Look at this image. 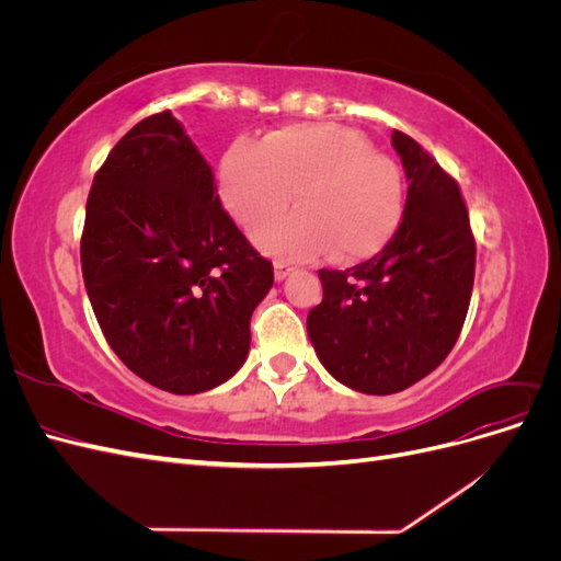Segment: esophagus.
Returning <instances> with one entry per match:
<instances>
[{
    "mask_svg": "<svg viewBox=\"0 0 561 561\" xmlns=\"http://www.w3.org/2000/svg\"><path fill=\"white\" fill-rule=\"evenodd\" d=\"M290 274H293V266H287V264H283V262H276V264H274V278H276V280H285Z\"/></svg>",
    "mask_w": 561,
    "mask_h": 561,
    "instance_id": "obj_1",
    "label": "esophagus"
}]
</instances>
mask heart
<instances>
[{
	"label": "heart",
	"mask_w": 561,
	"mask_h": 561,
	"mask_svg": "<svg viewBox=\"0 0 561 561\" xmlns=\"http://www.w3.org/2000/svg\"><path fill=\"white\" fill-rule=\"evenodd\" d=\"M298 210L254 233L283 260L358 262L379 252L404 210L402 171L342 124H290L260 145L233 142L219 163V198L243 229L277 214L289 196Z\"/></svg>",
	"instance_id": "heart-1"
}]
</instances>
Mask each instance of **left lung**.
I'll list each match as a JSON object with an SVG mask.
<instances>
[{
    "label": "left lung",
    "mask_w": 561,
    "mask_h": 561,
    "mask_svg": "<svg viewBox=\"0 0 561 561\" xmlns=\"http://www.w3.org/2000/svg\"><path fill=\"white\" fill-rule=\"evenodd\" d=\"M390 142L404 168L402 219L375 257L320 268L322 301L307 330L318 360L367 396L410 388L447 358L474 280V239L458 184L410 135Z\"/></svg>",
    "instance_id": "obj_1"
}]
</instances>
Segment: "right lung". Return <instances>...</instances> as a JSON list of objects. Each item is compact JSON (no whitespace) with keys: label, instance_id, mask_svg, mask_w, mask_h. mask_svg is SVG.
Segmentation results:
<instances>
[{"label":"right lung","instance_id":"add662e5","mask_svg":"<svg viewBox=\"0 0 561 561\" xmlns=\"http://www.w3.org/2000/svg\"><path fill=\"white\" fill-rule=\"evenodd\" d=\"M81 271L112 351L147 383L194 396L248 358L274 266L222 210L213 168L171 112L135 124L95 173Z\"/></svg>","mask_w":561,"mask_h":561}]
</instances>
